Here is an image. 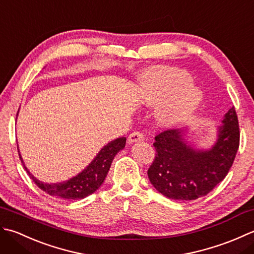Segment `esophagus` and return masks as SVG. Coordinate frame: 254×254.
Returning a JSON list of instances; mask_svg holds the SVG:
<instances>
[{"label":"esophagus","instance_id":"obj_1","mask_svg":"<svg viewBox=\"0 0 254 254\" xmlns=\"http://www.w3.org/2000/svg\"><path fill=\"white\" fill-rule=\"evenodd\" d=\"M143 140V134L139 131H133L128 137V142L132 143V142H137V141H141Z\"/></svg>","mask_w":254,"mask_h":254}]
</instances>
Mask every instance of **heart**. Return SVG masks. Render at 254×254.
Returning a JSON list of instances; mask_svg holds the SVG:
<instances>
[{"instance_id":"obj_1","label":"heart","mask_w":254,"mask_h":254,"mask_svg":"<svg viewBox=\"0 0 254 254\" xmlns=\"http://www.w3.org/2000/svg\"><path fill=\"white\" fill-rule=\"evenodd\" d=\"M188 71L167 65H157L147 71L140 81L143 101L160 105L159 120L173 125L190 115L201 101V94L192 85Z\"/></svg>"}]
</instances>
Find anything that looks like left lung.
I'll return each mask as SVG.
<instances>
[{
	"label": "left lung",
	"mask_w": 254,
	"mask_h": 254,
	"mask_svg": "<svg viewBox=\"0 0 254 254\" xmlns=\"http://www.w3.org/2000/svg\"><path fill=\"white\" fill-rule=\"evenodd\" d=\"M184 131L168 129L156 136V157L148 178L159 193L171 199L193 200L208 194L226 178L239 148L240 131L235 107L226 113L209 150L193 149Z\"/></svg>",
	"instance_id": "obj_1"
}]
</instances>
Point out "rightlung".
I'll return each mask as SVG.
<instances>
[{
    "label": "right lung",
    "instance_id": "add662e5",
    "mask_svg": "<svg viewBox=\"0 0 254 254\" xmlns=\"http://www.w3.org/2000/svg\"><path fill=\"white\" fill-rule=\"evenodd\" d=\"M126 138H117L115 140L108 142L105 147L101 149V151L97 153V156L94 160L87 165V167L80 172L74 178H72L65 182L62 183H54L47 184L43 183L36 179L33 174H30L27 168L25 167L23 159L19 154V159L22 161L24 168L27 171L28 175L30 177L36 185L40 190L51 196L56 197L64 198V199H82L93 194L95 190L104 182L108 170L111 168L114 158L116 154L121 151L122 149L125 148ZM18 150V147H17ZM19 152V150H18Z\"/></svg>",
    "mask_w": 254,
    "mask_h": 254
}]
</instances>
